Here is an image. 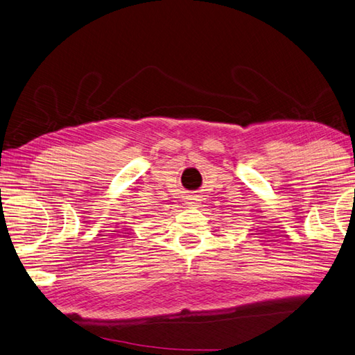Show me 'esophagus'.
Instances as JSON below:
<instances>
[{
	"label": "esophagus",
	"instance_id": "1",
	"mask_svg": "<svg viewBox=\"0 0 355 355\" xmlns=\"http://www.w3.org/2000/svg\"><path fill=\"white\" fill-rule=\"evenodd\" d=\"M187 203L190 205V207H199V196L198 194L190 196V198H188V200H187Z\"/></svg>",
	"mask_w": 355,
	"mask_h": 355
}]
</instances>
